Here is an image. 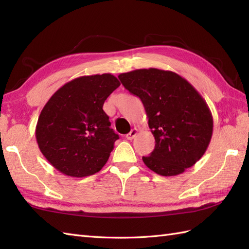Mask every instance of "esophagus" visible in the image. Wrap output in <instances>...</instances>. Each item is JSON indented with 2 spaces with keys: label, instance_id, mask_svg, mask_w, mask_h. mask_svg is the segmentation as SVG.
<instances>
[{
  "label": "esophagus",
  "instance_id": "esophagus-1",
  "mask_svg": "<svg viewBox=\"0 0 249 249\" xmlns=\"http://www.w3.org/2000/svg\"><path fill=\"white\" fill-rule=\"evenodd\" d=\"M137 134H138V129L137 128H134V129H131L129 133L126 135V138H127L128 140H133L135 137L137 136Z\"/></svg>",
  "mask_w": 249,
  "mask_h": 249
}]
</instances>
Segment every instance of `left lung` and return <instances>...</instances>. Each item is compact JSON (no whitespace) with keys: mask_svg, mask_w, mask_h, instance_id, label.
Segmentation results:
<instances>
[{"mask_svg":"<svg viewBox=\"0 0 249 249\" xmlns=\"http://www.w3.org/2000/svg\"><path fill=\"white\" fill-rule=\"evenodd\" d=\"M119 79L141 99L155 138L154 151L142 157L145 166L163 177L193 167L213 134L212 113L197 89L178 73L157 68L123 72Z\"/></svg>","mask_w":249,"mask_h":249,"instance_id":"8db88e82","label":"left lung"}]
</instances>
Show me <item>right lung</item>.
Segmentation results:
<instances>
[{"instance_id": "add662e5", "label": "right lung", "mask_w": 249, "mask_h": 249, "mask_svg": "<svg viewBox=\"0 0 249 249\" xmlns=\"http://www.w3.org/2000/svg\"><path fill=\"white\" fill-rule=\"evenodd\" d=\"M120 84L111 73L82 76L65 83L47 102L35 136L40 152L57 171L84 178L106 165L119 135L110 128L103 106Z\"/></svg>"}]
</instances>
